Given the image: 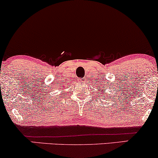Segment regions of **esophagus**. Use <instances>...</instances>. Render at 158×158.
Segmentation results:
<instances>
[{
	"mask_svg": "<svg viewBox=\"0 0 158 158\" xmlns=\"http://www.w3.org/2000/svg\"><path fill=\"white\" fill-rule=\"evenodd\" d=\"M86 78H81V82L82 83V84H85L86 83Z\"/></svg>",
	"mask_w": 158,
	"mask_h": 158,
	"instance_id": "34e87169",
	"label": "esophagus"
}]
</instances>
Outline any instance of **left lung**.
Masks as SVG:
<instances>
[{
	"label": "left lung",
	"mask_w": 158,
	"mask_h": 158,
	"mask_svg": "<svg viewBox=\"0 0 158 158\" xmlns=\"http://www.w3.org/2000/svg\"><path fill=\"white\" fill-rule=\"evenodd\" d=\"M99 95H101V94H99Z\"/></svg>",
	"instance_id": "left-lung-1"
}]
</instances>
